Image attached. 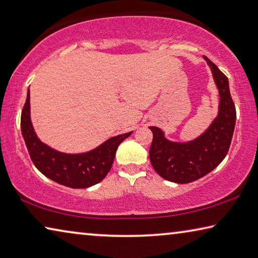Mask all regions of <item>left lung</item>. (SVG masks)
I'll list each match as a JSON object with an SVG mask.
<instances>
[{
  "mask_svg": "<svg viewBox=\"0 0 258 258\" xmlns=\"http://www.w3.org/2000/svg\"><path fill=\"white\" fill-rule=\"evenodd\" d=\"M212 71L220 95L218 117L197 139L179 144L164 138L160 128L152 126L153 141L149 159L157 174L174 183L197 180L218 167L227 155L236 120V110L229 92L228 79L220 69L204 56Z\"/></svg>",
  "mask_w": 258,
  "mask_h": 258,
  "instance_id": "8db88e82",
  "label": "left lung"
}]
</instances>
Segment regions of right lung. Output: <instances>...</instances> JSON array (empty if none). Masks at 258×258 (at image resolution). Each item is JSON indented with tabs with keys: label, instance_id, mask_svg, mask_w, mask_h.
<instances>
[{
	"label": "right lung",
	"instance_id": "right-lung-1",
	"mask_svg": "<svg viewBox=\"0 0 258 258\" xmlns=\"http://www.w3.org/2000/svg\"><path fill=\"white\" fill-rule=\"evenodd\" d=\"M21 128L31 160L46 177L73 189H84L101 182L112 167L118 146L132 132L110 138L97 148L83 154H64L43 144L30 119V91L22 110Z\"/></svg>",
	"mask_w": 258,
	"mask_h": 258
}]
</instances>
